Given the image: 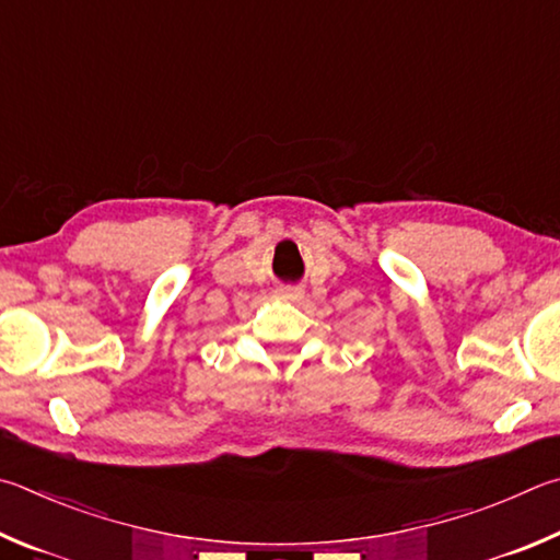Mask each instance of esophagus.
<instances>
[{"mask_svg":"<svg viewBox=\"0 0 560 560\" xmlns=\"http://www.w3.org/2000/svg\"><path fill=\"white\" fill-rule=\"evenodd\" d=\"M303 296V291L299 289V287H287V289H281V299H287V301H299Z\"/></svg>","mask_w":560,"mask_h":560,"instance_id":"34e87169","label":"esophagus"}]
</instances>
